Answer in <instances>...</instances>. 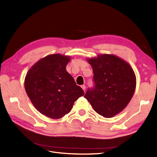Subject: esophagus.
<instances>
[{
	"label": "esophagus",
	"mask_w": 157,
	"mask_h": 157,
	"mask_svg": "<svg viewBox=\"0 0 157 157\" xmlns=\"http://www.w3.org/2000/svg\"><path fill=\"white\" fill-rule=\"evenodd\" d=\"M81 86H82V88L83 89V90H84V92H85V89H86V86H85V85H82Z\"/></svg>",
	"instance_id": "esophagus-1"
}]
</instances>
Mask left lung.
I'll list each match as a JSON object with an SVG mask.
<instances>
[{"mask_svg": "<svg viewBox=\"0 0 157 157\" xmlns=\"http://www.w3.org/2000/svg\"><path fill=\"white\" fill-rule=\"evenodd\" d=\"M88 62L93 70L94 86L84 97L97 113L112 118L123 111L134 94L135 72L128 63L114 55H99Z\"/></svg>", "mask_w": 157, "mask_h": 157, "instance_id": "1", "label": "left lung"}]
</instances>
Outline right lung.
<instances>
[{"label":"right lung","mask_w":157,"mask_h":157,"mask_svg":"<svg viewBox=\"0 0 157 157\" xmlns=\"http://www.w3.org/2000/svg\"><path fill=\"white\" fill-rule=\"evenodd\" d=\"M70 60L59 54L49 55L35 64L25 78V90L33 106L52 119L71 112L74 101L84 95L66 71Z\"/></svg>","instance_id":"right-lung-1"}]
</instances>
